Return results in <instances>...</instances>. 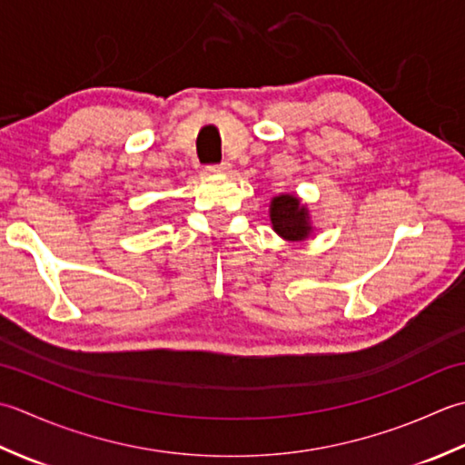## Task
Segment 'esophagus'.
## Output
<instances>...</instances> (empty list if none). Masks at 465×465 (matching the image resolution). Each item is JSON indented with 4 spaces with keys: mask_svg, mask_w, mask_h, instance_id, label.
Listing matches in <instances>:
<instances>
[{
    "mask_svg": "<svg viewBox=\"0 0 465 465\" xmlns=\"http://www.w3.org/2000/svg\"><path fill=\"white\" fill-rule=\"evenodd\" d=\"M208 170H211V173H214V174H226V173H231V164L229 163L211 164V166H208Z\"/></svg>",
    "mask_w": 465,
    "mask_h": 465,
    "instance_id": "1",
    "label": "esophagus"
}]
</instances>
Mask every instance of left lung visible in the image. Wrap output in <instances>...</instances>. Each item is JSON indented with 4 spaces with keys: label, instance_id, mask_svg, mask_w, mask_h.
<instances>
[{
    "label": "left lung",
    "instance_id": "1",
    "mask_svg": "<svg viewBox=\"0 0 465 465\" xmlns=\"http://www.w3.org/2000/svg\"><path fill=\"white\" fill-rule=\"evenodd\" d=\"M272 229L287 241H302L311 232L307 208L292 194L274 196L271 203Z\"/></svg>",
    "mask_w": 465,
    "mask_h": 465
}]
</instances>
